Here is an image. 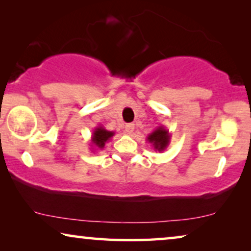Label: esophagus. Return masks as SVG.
<instances>
[{"label": "esophagus", "mask_w": 251, "mask_h": 251, "mask_svg": "<svg viewBox=\"0 0 251 251\" xmlns=\"http://www.w3.org/2000/svg\"><path fill=\"white\" fill-rule=\"evenodd\" d=\"M133 129H135V125H132V123H128V125H126L125 126V132L128 133V135H131L133 132Z\"/></svg>", "instance_id": "1"}]
</instances>
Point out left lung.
Segmentation results:
<instances>
[{
	"label": "left lung",
	"mask_w": 251,
	"mask_h": 251,
	"mask_svg": "<svg viewBox=\"0 0 251 251\" xmlns=\"http://www.w3.org/2000/svg\"><path fill=\"white\" fill-rule=\"evenodd\" d=\"M146 142L151 144L154 151L162 152L168 148L169 142H171V132L165 126H158L146 137Z\"/></svg>",
	"instance_id": "obj_1"
}]
</instances>
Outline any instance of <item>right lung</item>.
Segmentation results:
<instances>
[{
    "mask_svg": "<svg viewBox=\"0 0 251 251\" xmlns=\"http://www.w3.org/2000/svg\"><path fill=\"white\" fill-rule=\"evenodd\" d=\"M114 135H115V132L105 129L101 125L96 126L92 136H91V149H92V151L102 150L105 148L106 143H108Z\"/></svg>",
    "mask_w": 251,
    "mask_h": 251,
    "instance_id": "1",
    "label": "right lung"
}]
</instances>
